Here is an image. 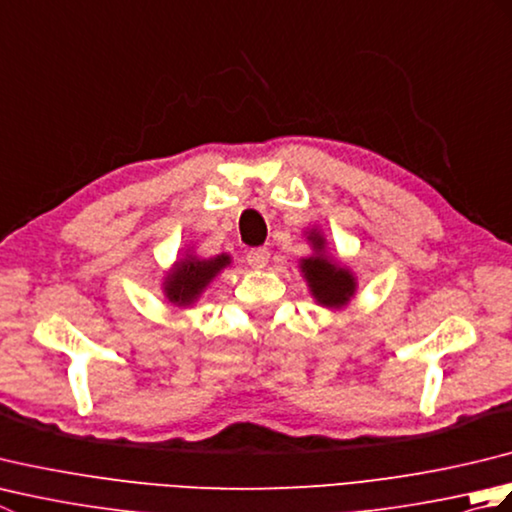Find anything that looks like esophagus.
<instances>
[{
  "label": "esophagus",
  "mask_w": 512,
  "mask_h": 512,
  "mask_svg": "<svg viewBox=\"0 0 512 512\" xmlns=\"http://www.w3.org/2000/svg\"><path fill=\"white\" fill-rule=\"evenodd\" d=\"M268 259H270L268 248H253V250H248V255H246V262H248V266H250V268H255V270H262V268H266Z\"/></svg>",
  "instance_id": "esophagus-1"
}]
</instances>
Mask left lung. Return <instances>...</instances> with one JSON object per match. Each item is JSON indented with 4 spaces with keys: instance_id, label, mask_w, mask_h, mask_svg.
<instances>
[{
    "instance_id": "1",
    "label": "left lung",
    "mask_w": 512,
    "mask_h": 512,
    "mask_svg": "<svg viewBox=\"0 0 512 512\" xmlns=\"http://www.w3.org/2000/svg\"><path fill=\"white\" fill-rule=\"evenodd\" d=\"M308 242L314 248V255L301 259V273L306 277L312 297L319 306L330 310L345 308L356 292V277L350 268L339 266L325 255V237L312 228Z\"/></svg>"
}]
</instances>
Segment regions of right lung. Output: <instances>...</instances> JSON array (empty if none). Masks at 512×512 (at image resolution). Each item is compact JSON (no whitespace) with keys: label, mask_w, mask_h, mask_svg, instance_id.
I'll return each mask as SVG.
<instances>
[{"label":"right lung","mask_w":512,"mask_h":512,"mask_svg":"<svg viewBox=\"0 0 512 512\" xmlns=\"http://www.w3.org/2000/svg\"><path fill=\"white\" fill-rule=\"evenodd\" d=\"M231 264L228 255H215L211 259H198L195 255H187L180 262L173 264V268L165 277V297L178 308L193 306L206 286L217 277L220 270Z\"/></svg>","instance_id":"right-lung-1"}]
</instances>
